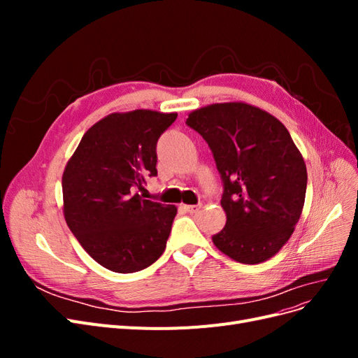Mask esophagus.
<instances>
[{"instance_id": "esophagus-1", "label": "esophagus", "mask_w": 358, "mask_h": 358, "mask_svg": "<svg viewBox=\"0 0 358 358\" xmlns=\"http://www.w3.org/2000/svg\"><path fill=\"white\" fill-rule=\"evenodd\" d=\"M201 206L200 204H183V209H185L187 212L189 213H196L200 210Z\"/></svg>"}]
</instances>
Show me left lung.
<instances>
[{
	"label": "left lung",
	"mask_w": 358,
	"mask_h": 358,
	"mask_svg": "<svg viewBox=\"0 0 358 358\" xmlns=\"http://www.w3.org/2000/svg\"><path fill=\"white\" fill-rule=\"evenodd\" d=\"M208 142L224 182V229L215 246L237 263L258 264L279 252L305 204V159L285 125L242 101L215 103L188 115Z\"/></svg>",
	"instance_id": "1"
}]
</instances>
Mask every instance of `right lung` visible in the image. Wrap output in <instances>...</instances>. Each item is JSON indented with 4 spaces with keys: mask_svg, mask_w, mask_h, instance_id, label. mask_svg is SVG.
<instances>
[{
    "mask_svg": "<svg viewBox=\"0 0 358 358\" xmlns=\"http://www.w3.org/2000/svg\"><path fill=\"white\" fill-rule=\"evenodd\" d=\"M176 117L149 109L107 115L64 169V218L85 251L112 272H138L164 252L178 208L136 189L157 176V142Z\"/></svg>",
    "mask_w": 358,
    "mask_h": 358,
    "instance_id": "1",
    "label": "right lung"
}]
</instances>
